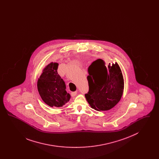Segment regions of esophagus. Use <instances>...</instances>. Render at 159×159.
Segmentation results:
<instances>
[{
	"instance_id": "obj_1",
	"label": "esophagus",
	"mask_w": 159,
	"mask_h": 159,
	"mask_svg": "<svg viewBox=\"0 0 159 159\" xmlns=\"http://www.w3.org/2000/svg\"><path fill=\"white\" fill-rule=\"evenodd\" d=\"M76 94H77V91H75V92H71V97H75V96H76Z\"/></svg>"
}]
</instances>
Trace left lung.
Here are the masks:
<instances>
[{
	"instance_id": "8db88e82",
	"label": "left lung",
	"mask_w": 159,
	"mask_h": 159,
	"mask_svg": "<svg viewBox=\"0 0 159 159\" xmlns=\"http://www.w3.org/2000/svg\"><path fill=\"white\" fill-rule=\"evenodd\" d=\"M89 91L85 98L91 107L97 111L109 110L120 100L124 89L121 69L117 62L106 66L98 59L88 68Z\"/></svg>"
}]
</instances>
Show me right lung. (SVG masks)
Here are the masks:
<instances>
[{"mask_svg":"<svg viewBox=\"0 0 159 159\" xmlns=\"http://www.w3.org/2000/svg\"><path fill=\"white\" fill-rule=\"evenodd\" d=\"M58 63L51 62L44 68L38 81L41 98L51 107H62L70 99V95L66 90V83L58 74Z\"/></svg>","mask_w":159,"mask_h":159,"instance_id":"add662e5","label":"right lung"}]
</instances>
